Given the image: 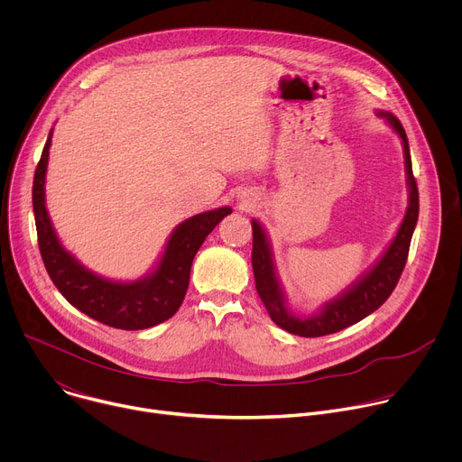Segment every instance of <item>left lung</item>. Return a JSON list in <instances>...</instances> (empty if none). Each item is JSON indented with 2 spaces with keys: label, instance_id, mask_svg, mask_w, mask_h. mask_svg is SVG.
Listing matches in <instances>:
<instances>
[{
  "label": "left lung",
  "instance_id": "1",
  "mask_svg": "<svg viewBox=\"0 0 462 462\" xmlns=\"http://www.w3.org/2000/svg\"><path fill=\"white\" fill-rule=\"evenodd\" d=\"M387 125L399 135L404 150V168H406V184H408V208L404 219L382 255L373 265L353 282L344 292L337 298L325 301L318 312L310 316H298L289 309L287 294L278 278L274 254L271 239L257 219H252V269L255 278L257 294L269 310L271 319L289 331L303 338H316L342 331V328L358 323L371 312H374L397 287L399 278L406 267V259L410 252V243L413 230L419 219V189L413 177L411 155L406 131L401 120L389 111H376Z\"/></svg>",
  "mask_w": 462,
  "mask_h": 462
}]
</instances>
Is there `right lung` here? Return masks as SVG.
Instances as JSON below:
<instances>
[{
  "instance_id": "add662e5",
  "label": "right lung",
  "mask_w": 462,
  "mask_h": 462,
  "mask_svg": "<svg viewBox=\"0 0 462 462\" xmlns=\"http://www.w3.org/2000/svg\"><path fill=\"white\" fill-rule=\"evenodd\" d=\"M51 139L52 129L49 131L42 159L34 171L32 208L40 254L52 283L80 312L115 328L139 331V328L166 321L179 310L186 296L191 261L197 250L201 248L207 236L232 214V208L223 207L197 214L177 225L157 265L143 278L134 282L104 278L82 265L60 243L49 217L45 207V175Z\"/></svg>"
}]
</instances>
